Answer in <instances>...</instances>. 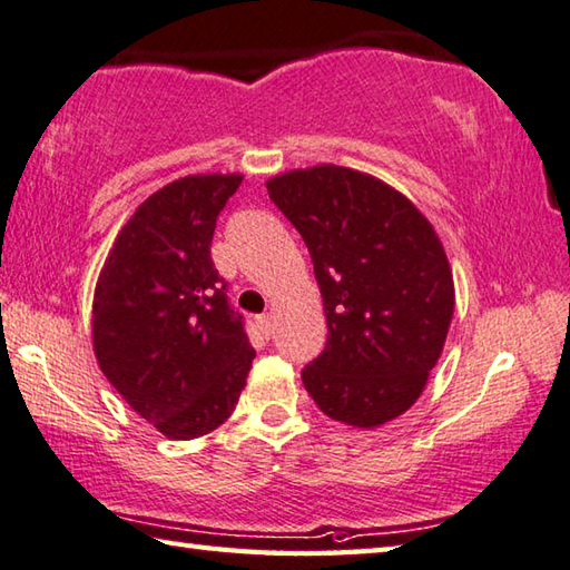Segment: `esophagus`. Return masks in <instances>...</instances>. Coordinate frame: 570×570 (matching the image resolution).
<instances>
[{
  "instance_id": "34e87169",
  "label": "esophagus",
  "mask_w": 570,
  "mask_h": 570,
  "mask_svg": "<svg viewBox=\"0 0 570 570\" xmlns=\"http://www.w3.org/2000/svg\"><path fill=\"white\" fill-rule=\"evenodd\" d=\"M257 327H259V333H263L265 337L273 335V315H269V313L259 315V317H257Z\"/></svg>"
}]
</instances>
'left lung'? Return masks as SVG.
Masks as SVG:
<instances>
[{
    "label": "left lung",
    "instance_id": "8db88e82",
    "mask_svg": "<svg viewBox=\"0 0 570 570\" xmlns=\"http://www.w3.org/2000/svg\"><path fill=\"white\" fill-rule=\"evenodd\" d=\"M267 195L313 257L327 317L305 391L333 421L375 428L403 415L443 353L453 273L411 199L351 167L267 179Z\"/></svg>",
    "mask_w": 570,
    "mask_h": 570
}]
</instances>
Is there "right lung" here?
Instances as JSON below:
<instances>
[{
	"instance_id": "add662e5",
	"label": "right lung",
	"mask_w": 570,
	"mask_h": 570,
	"mask_svg": "<svg viewBox=\"0 0 570 570\" xmlns=\"http://www.w3.org/2000/svg\"><path fill=\"white\" fill-rule=\"evenodd\" d=\"M239 175L157 189L119 229L95 291L97 363L127 405L175 441L235 411L255 351L209 255Z\"/></svg>"
}]
</instances>
